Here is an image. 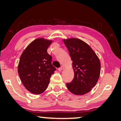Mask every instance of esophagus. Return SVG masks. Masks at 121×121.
<instances>
[{
    "label": "esophagus",
    "mask_w": 121,
    "mask_h": 121,
    "mask_svg": "<svg viewBox=\"0 0 121 121\" xmlns=\"http://www.w3.org/2000/svg\"><path fill=\"white\" fill-rule=\"evenodd\" d=\"M63 69H64L63 66H61L60 68H58V70L59 71H62Z\"/></svg>",
    "instance_id": "esophagus-1"
}]
</instances>
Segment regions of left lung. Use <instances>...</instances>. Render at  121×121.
Listing matches in <instances>:
<instances>
[{
    "instance_id": "8db88e82",
    "label": "left lung",
    "mask_w": 121,
    "mask_h": 121,
    "mask_svg": "<svg viewBox=\"0 0 121 121\" xmlns=\"http://www.w3.org/2000/svg\"><path fill=\"white\" fill-rule=\"evenodd\" d=\"M73 61L74 77L67 87L72 93L82 95L90 91L100 77L101 64L95 52L80 39H63Z\"/></svg>"
}]
</instances>
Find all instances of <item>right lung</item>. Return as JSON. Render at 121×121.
<instances>
[{"instance_id": "1", "label": "right lung", "mask_w": 121, "mask_h": 121, "mask_svg": "<svg viewBox=\"0 0 121 121\" xmlns=\"http://www.w3.org/2000/svg\"><path fill=\"white\" fill-rule=\"evenodd\" d=\"M52 41L43 38L33 41L21 54L18 73L28 91L40 94L46 90L51 75L56 68L52 64V56L47 49Z\"/></svg>"}]
</instances>
